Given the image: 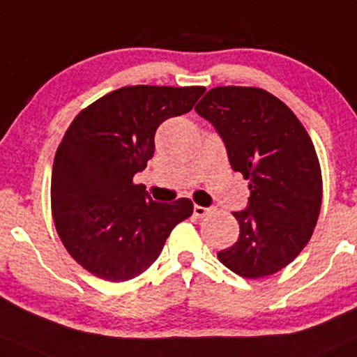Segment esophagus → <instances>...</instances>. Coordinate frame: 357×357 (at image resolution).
<instances>
[{"instance_id": "obj_1", "label": "esophagus", "mask_w": 357, "mask_h": 357, "mask_svg": "<svg viewBox=\"0 0 357 357\" xmlns=\"http://www.w3.org/2000/svg\"><path fill=\"white\" fill-rule=\"evenodd\" d=\"M212 212H213L212 206H210V208H206V206H200V205L193 206V215H195V217H199V218H204V217H206V215L212 213Z\"/></svg>"}]
</instances>
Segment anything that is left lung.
Wrapping results in <instances>:
<instances>
[{
	"mask_svg": "<svg viewBox=\"0 0 357 357\" xmlns=\"http://www.w3.org/2000/svg\"><path fill=\"white\" fill-rule=\"evenodd\" d=\"M195 111L223 139L231 169L250 180L248 208L233 212L238 240L217 257L243 278L275 275L301 253L319 217L313 140L283 100L259 87H213Z\"/></svg>",
	"mask_w": 357,
	"mask_h": 357,
	"instance_id": "8db88e82",
	"label": "left lung"
}]
</instances>
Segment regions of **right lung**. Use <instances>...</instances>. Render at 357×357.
I'll return each instance as SVG.
<instances>
[{"label":"right lung","instance_id":"obj_1","mask_svg":"<svg viewBox=\"0 0 357 357\" xmlns=\"http://www.w3.org/2000/svg\"><path fill=\"white\" fill-rule=\"evenodd\" d=\"M205 87L129 86L77 114L56 151L51 210L68 253L100 280L127 281L155 261L193 204H157L134 175L153 155L157 127L195 105Z\"/></svg>","mask_w":357,"mask_h":357}]
</instances>
